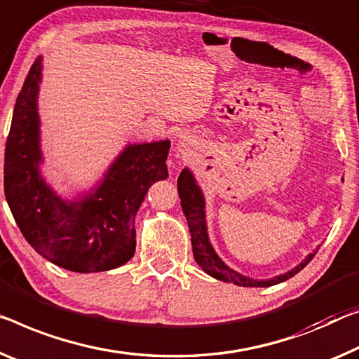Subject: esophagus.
Returning a JSON list of instances; mask_svg holds the SVG:
<instances>
[{
	"mask_svg": "<svg viewBox=\"0 0 359 359\" xmlns=\"http://www.w3.org/2000/svg\"><path fill=\"white\" fill-rule=\"evenodd\" d=\"M192 149H194V144L187 140V137H183V140H180L178 142V152L181 154L183 157H189L192 154Z\"/></svg>",
	"mask_w": 359,
	"mask_h": 359,
	"instance_id": "esophagus-1",
	"label": "esophagus"
}]
</instances>
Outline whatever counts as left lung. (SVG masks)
Here are the masks:
<instances>
[{
    "label": "left lung",
    "mask_w": 359,
    "mask_h": 359,
    "mask_svg": "<svg viewBox=\"0 0 359 359\" xmlns=\"http://www.w3.org/2000/svg\"><path fill=\"white\" fill-rule=\"evenodd\" d=\"M178 194L181 198V208L187 219V226H189L191 233V244L192 252H194V260L197 262L207 274H210L212 278L223 280V283H231L241 287H269V285L284 283L292 276H295L308 263L311 262V258L316 255V250L313 253H308L305 260L300 264H297L295 268H292L290 271L274 276L269 279H253L249 276H244L237 273L236 269L229 268L222 258L218 257V253L215 252L210 239H208V231H207V217H205V197L201 186L197 184L194 175L189 168H184L181 172L178 178Z\"/></svg>",
    "instance_id": "1"
}]
</instances>
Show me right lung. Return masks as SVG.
I'll return each mask as SVG.
<instances>
[{"label": "right lung", "instance_id": "1", "mask_svg": "<svg viewBox=\"0 0 359 359\" xmlns=\"http://www.w3.org/2000/svg\"><path fill=\"white\" fill-rule=\"evenodd\" d=\"M38 56L14 106L4 152V196L20 233L41 257L75 273L107 271L135 255V217L149 187L168 178L170 141L128 144L102 180L83 194L60 197L40 172L43 165Z\"/></svg>", "mask_w": 359, "mask_h": 359}]
</instances>
